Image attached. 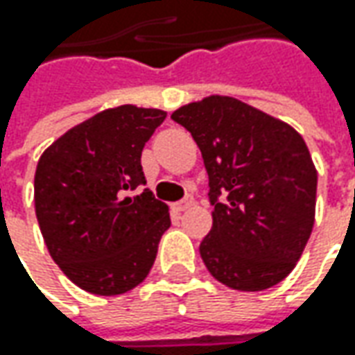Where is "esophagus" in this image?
I'll list each match as a JSON object with an SVG mask.
<instances>
[{
  "label": "esophagus",
  "mask_w": 355,
  "mask_h": 355,
  "mask_svg": "<svg viewBox=\"0 0 355 355\" xmlns=\"http://www.w3.org/2000/svg\"><path fill=\"white\" fill-rule=\"evenodd\" d=\"M193 205V199L187 198L184 201H178V203H173V211L175 213H182V211H187L189 207Z\"/></svg>",
  "instance_id": "obj_1"
}]
</instances>
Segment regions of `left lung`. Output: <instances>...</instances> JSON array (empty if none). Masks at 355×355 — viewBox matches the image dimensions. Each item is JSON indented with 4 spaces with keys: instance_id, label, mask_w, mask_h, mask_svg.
Returning a JSON list of instances; mask_svg holds the SVG:
<instances>
[{
    "instance_id": "left-lung-1",
    "label": "left lung",
    "mask_w": 355,
    "mask_h": 355,
    "mask_svg": "<svg viewBox=\"0 0 355 355\" xmlns=\"http://www.w3.org/2000/svg\"><path fill=\"white\" fill-rule=\"evenodd\" d=\"M171 118L191 132L209 175L213 227L199 245L207 270L233 291L279 284L298 263L316 215L318 171L304 138L223 94L184 104Z\"/></svg>"
}]
</instances>
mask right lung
Returning a JSON list of instances; mask_svg holds the SVG:
<instances>
[{"label": "right lung", "instance_id": "right-lung-1", "mask_svg": "<svg viewBox=\"0 0 355 355\" xmlns=\"http://www.w3.org/2000/svg\"><path fill=\"white\" fill-rule=\"evenodd\" d=\"M166 110L120 104L67 130L39 157L35 213L49 254L78 288L116 296L150 272L168 205L144 184L140 157Z\"/></svg>", "mask_w": 355, "mask_h": 355}]
</instances>
